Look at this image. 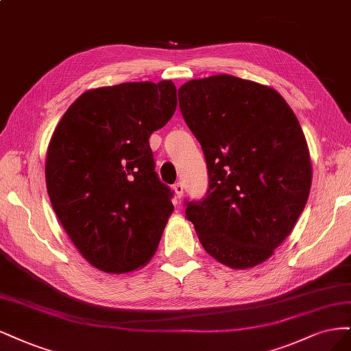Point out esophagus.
<instances>
[{
  "mask_svg": "<svg viewBox=\"0 0 351 351\" xmlns=\"http://www.w3.org/2000/svg\"><path fill=\"white\" fill-rule=\"evenodd\" d=\"M173 191H175V195L178 198H182V195H184V184L182 182H176L173 185Z\"/></svg>",
  "mask_w": 351,
  "mask_h": 351,
  "instance_id": "obj_1",
  "label": "esophagus"
}]
</instances>
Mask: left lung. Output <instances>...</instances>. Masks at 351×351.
<instances>
[{
    "label": "left lung",
    "instance_id": "8db88e82",
    "mask_svg": "<svg viewBox=\"0 0 351 351\" xmlns=\"http://www.w3.org/2000/svg\"><path fill=\"white\" fill-rule=\"evenodd\" d=\"M178 96L208 169L207 197L185 210L201 245L233 269L267 261L295 228L312 184L295 112L273 87L228 74L189 80Z\"/></svg>",
    "mask_w": 351,
    "mask_h": 351
}]
</instances>
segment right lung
<instances>
[{
    "label": "right lung",
    "instance_id": "right-lung-1",
    "mask_svg": "<svg viewBox=\"0 0 351 351\" xmlns=\"http://www.w3.org/2000/svg\"><path fill=\"white\" fill-rule=\"evenodd\" d=\"M171 80L90 88L66 109L47 152L52 208L86 261L109 274L144 267L173 211L150 135L176 110Z\"/></svg>",
    "mask_w": 351,
    "mask_h": 351
}]
</instances>
